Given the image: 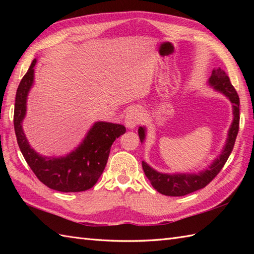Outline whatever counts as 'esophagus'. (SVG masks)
Masks as SVG:
<instances>
[{
  "mask_svg": "<svg viewBox=\"0 0 254 254\" xmlns=\"http://www.w3.org/2000/svg\"><path fill=\"white\" fill-rule=\"evenodd\" d=\"M143 121V111L137 107H133L126 116V124L127 127L134 128Z\"/></svg>",
  "mask_w": 254,
  "mask_h": 254,
  "instance_id": "esophagus-1",
  "label": "esophagus"
}]
</instances>
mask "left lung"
<instances>
[{"mask_svg":"<svg viewBox=\"0 0 254 254\" xmlns=\"http://www.w3.org/2000/svg\"><path fill=\"white\" fill-rule=\"evenodd\" d=\"M209 84L214 86V88L222 91L226 96L228 97L230 101L234 105V122L231 124L229 130L227 143L225 145L223 153L220 154L219 157L214 161V164L209 167L208 169L202 171L198 175H165L159 174L146 163H142L143 170L145 176L152 183V186L157 190L159 193L164 195L169 196H183L192 192H195L199 189L206 187L208 183L216 177L219 171L223 169L224 165L227 161L229 155L231 154L235 146V142L237 135L239 132V121H240V113H239V96L237 94L235 87L230 83L229 76L226 74L222 68L214 69L212 76L209 78ZM138 135L141 138V142L145 137V130L143 127L138 128Z\"/></svg>","mask_w":254,"mask_h":254,"instance_id":"8db88e82","label":"left lung"}]
</instances>
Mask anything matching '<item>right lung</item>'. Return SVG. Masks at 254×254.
<instances>
[{"mask_svg":"<svg viewBox=\"0 0 254 254\" xmlns=\"http://www.w3.org/2000/svg\"><path fill=\"white\" fill-rule=\"evenodd\" d=\"M36 62V59L31 62L16 91L14 128L20 152L32 172L48 188L60 192L86 191L96 185L104 171L112 143L127 130L121 124L97 122L79 147L66 157L47 158L38 155L27 142L21 128Z\"/></svg>","mask_w":254,"mask_h":254,"instance_id":"right-lung-1","label":"right lung"}]
</instances>
